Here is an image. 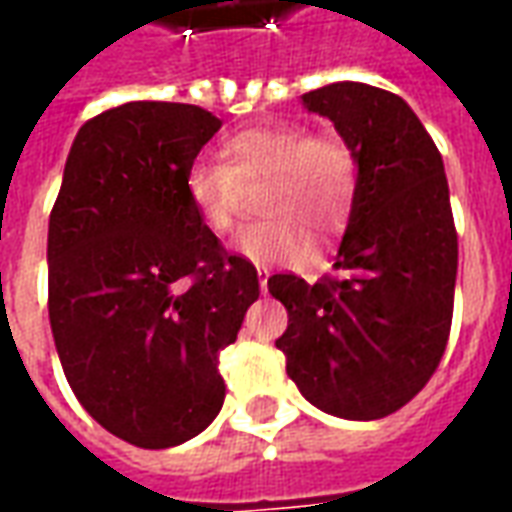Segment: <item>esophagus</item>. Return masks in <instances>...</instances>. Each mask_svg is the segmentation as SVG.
I'll list each match as a JSON object with an SVG mask.
<instances>
[{
    "label": "esophagus",
    "instance_id": "obj_1",
    "mask_svg": "<svg viewBox=\"0 0 512 512\" xmlns=\"http://www.w3.org/2000/svg\"><path fill=\"white\" fill-rule=\"evenodd\" d=\"M257 274H260V290H263V293H268V268H260Z\"/></svg>",
    "mask_w": 512,
    "mask_h": 512
}]
</instances>
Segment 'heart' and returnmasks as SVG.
<instances>
[{
    "mask_svg": "<svg viewBox=\"0 0 512 512\" xmlns=\"http://www.w3.org/2000/svg\"><path fill=\"white\" fill-rule=\"evenodd\" d=\"M222 161L200 158L186 172V194L216 235L233 230L241 183L266 180L260 211L271 219L235 235L233 249L252 263H301L312 238H329L351 216L359 191V158L340 134H312L301 123L244 128L219 147Z\"/></svg>",
    "mask_w": 512,
    "mask_h": 512,
    "instance_id": "obj_1",
    "label": "heart"
}]
</instances>
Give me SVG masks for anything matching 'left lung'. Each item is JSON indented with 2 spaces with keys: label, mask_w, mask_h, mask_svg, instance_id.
I'll return each instance as SVG.
<instances>
[{
  "label": "left lung",
  "mask_w": 512,
  "mask_h": 512,
  "mask_svg": "<svg viewBox=\"0 0 512 512\" xmlns=\"http://www.w3.org/2000/svg\"><path fill=\"white\" fill-rule=\"evenodd\" d=\"M359 158L334 277L274 274L277 348L312 406L343 419L395 414L436 373L452 323L458 233L439 147L395 93L337 82L301 95Z\"/></svg>",
  "instance_id": "obj_1"
}]
</instances>
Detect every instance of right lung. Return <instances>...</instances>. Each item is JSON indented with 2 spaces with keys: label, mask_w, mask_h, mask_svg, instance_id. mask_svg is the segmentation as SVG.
Instances as JSON below:
<instances>
[{
  "label": "right lung",
  "mask_w": 512,
  "mask_h": 512,
  "mask_svg": "<svg viewBox=\"0 0 512 512\" xmlns=\"http://www.w3.org/2000/svg\"><path fill=\"white\" fill-rule=\"evenodd\" d=\"M222 120L191 104L131 101L73 139L49 216V321L84 411L117 439L164 450L224 403L219 351L260 296L186 194Z\"/></svg>",
  "instance_id": "obj_1"
}]
</instances>
